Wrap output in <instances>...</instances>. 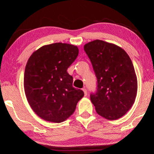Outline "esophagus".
Here are the masks:
<instances>
[{"instance_id": "esophagus-1", "label": "esophagus", "mask_w": 154, "mask_h": 154, "mask_svg": "<svg viewBox=\"0 0 154 154\" xmlns=\"http://www.w3.org/2000/svg\"><path fill=\"white\" fill-rule=\"evenodd\" d=\"M83 92H84V94H85V96H86L88 94V92H87V90L85 89V88H83Z\"/></svg>"}]
</instances>
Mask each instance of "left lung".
<instances>
[{
  "label": "left lung",
  "instance_id": "left-lung-1",
  "mask_svg": "<svg viewBox=\"0 0 154 154\" xmlns=\"http://www.w3.org/2000/svg\"><path fill=\"white\" fill-rule=\"evenodd\" d=\"M97 77V89L90 100L98 114L116 120L133 105L137 80L130 57L114 44L95 40L84 45Z\"/></svg>",
  "mask_w": 154,
  "mask_h": 154
}]
</instances>
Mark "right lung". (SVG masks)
I'll list each match as a JSON object with an SVG mask.
<instances>
[{
	"instance_id": "add662e5",
	"label": "right lung",
	"mask_w": 154,
	"mask_h": 154,
	"mask_svg": "<svg viewBox=\"0 0 154 154\" xmlns=\"http://www.w3.org/2000/svg\"><path fill=\"white\" fill-rule=\"evenodd\" d=\"M79 54L76 46L44 45L29 57L24 76L26 99L33 111L47 121L61 123L74 112L83 90L73 88L67 69Z\"/></svg>"
}]
</instances>
